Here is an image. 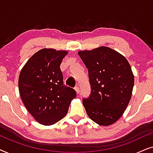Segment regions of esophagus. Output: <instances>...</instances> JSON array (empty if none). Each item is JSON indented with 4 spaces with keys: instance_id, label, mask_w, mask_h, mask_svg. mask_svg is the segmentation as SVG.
I'll list each match as a JSON object with an SVG mask.
<instances>
[{
    "instance_id": "1",
    "label": "esophagus",
    "mask_w": 153,
    "mask_h": 153,
    "mask_svg": "<svg viewBox=\"0 0 153 153\" xmlns=\"http://www.w3.org/2000/svg\"><path fill=\"white\" fill-rule=\"evenodd\" d=\"M75 91H76V93L77 94H79V91H80V89H79V87H78V86H76L75 87Z\"/></svg>"
}]
</instances>
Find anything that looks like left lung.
<instances>
[{
  "label": "left lung",
  "instance_id": "obj_1",
  "mask_svg": "<svg viewBox=\"0 0 153 153\" xmlns=\"http://www.w3.org/2000/svg\"><path fill=\"white\" fill-rule=\"evenodd\" d=\"M78 53L88 71L91 91L82 100L88 116L100 125H111L122 116L131 99L134 79L130 65L106 47Z\"/></svg>",
  "mask_w": 153,
  "mask_h": 153
}]
</instances>
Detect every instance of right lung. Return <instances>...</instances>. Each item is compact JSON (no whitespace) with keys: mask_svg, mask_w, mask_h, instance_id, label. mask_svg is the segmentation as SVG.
Segmentation results:
<instances>
[{"mask_svg":"<svg viewBox=\"0 0 153 153\" xmlns=\"http://www.w3.org/2000/svg\"><path fill=\"white\" fill-rule=\"evenodd\" d=\"M65 51L43 49L35 53L22 68L19 78L20 96L28 111L44 125H51L63 118L74 89L64 85L60 65Z\"/></svg>","mask_w":153,"mask_h":153,"instance_id":"obj_1","label":"right lung"}]
</instances>
